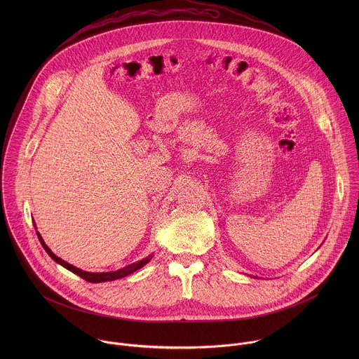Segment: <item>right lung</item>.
Returning <instances> with one entry per match:
<instances>
[{
    "instance_id": "obj_1",
    "label": "right lung",
    "mask_w": 359,
    "mask_h": 359,
    "mask_svg": "<svg viewBox=\"0 0 359 359\" xmlns=\"http://www.w3.org/2000/svg\"><path fill=\"white\" fill-rule=\"evenodd\" d=\"M37 236H39V239H40V242H41L43 248L46 249V252L48 253V256L51 257L53 261H56L57 264H60V265H62V266H65L66 269L72 271L73 273L79 275L80 278L86 279L87 282H93V283L109 282V280H116V279L124 278V276H127V275H130V273L135 272L137 269L142 268L145 264H148V262L152 259V255H151V256H148L147 258L141 259V261H137V262H134V264H130V265H127V266H124V268H121V269H118V271H111V272H86V271H81L80 268H76L74 265H72V264H69V262L63 261L62 258L55 256V255L52 253L51 249L46 245L44 239L41 238V235H40L39 232H37Z\"/></svg>"
}]
</instances>
